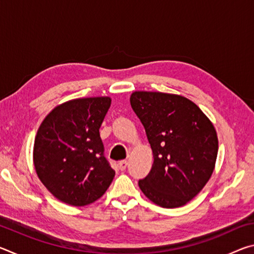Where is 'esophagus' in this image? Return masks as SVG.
I'll return each instance as SVG.
<instances>
[{"instance_id":"34e87169","label":"esophagus","mask_w":254,"mask_h":254,"mask_svg":"<svg viewBox=\"0 0 254 254\" xmlns=\"http://www.w3.org/2000/svg\"><path fill=\"white\" fill-rule=\"evenodd\" d=\"M127 166V160H122V161L119 162V168L121 169V170H126Z\"/></svg>"}]
</instances>
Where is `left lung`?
<instances>
[{
    "mask_svg": "<svg viewBox=\"0 0 254 254\" xmlns=\"http://www.w3.org/2000/svg\"><path fill=\"white\" fill-rule=\"evenodd\" d=\"M130 102L153 153L152 168L139 180L140 189L161 207L186 205L215 168L218 139L213 123L194 102L177 94L135 91Z\"/></svg>",
    "mask_w": 254,
    "mask_h": 254,
    "instance_id": "left-lung-1",
    "label": "left lung"
}]
</instances>
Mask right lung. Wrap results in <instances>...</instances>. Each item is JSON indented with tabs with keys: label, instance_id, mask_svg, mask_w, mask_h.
<instances>
[{
	"label": "right lung",
	"instance_id": "obj_1",
	"mask_svg": "<svg viewBox=\"0 0 254 254\" xmlns=\"http://www.w3.org/2000/svg\"><path fill=\"white\" fill-rule=\"evenodd\" d=\"M111 102L109 96L67 101L51 110L38 128L34 169L45 187L63 203L92 204L104 195L114 178L100 136Z\"/></svg>",
	"mask_w": 254,
	"mask_h": 254
}]
</instances>
